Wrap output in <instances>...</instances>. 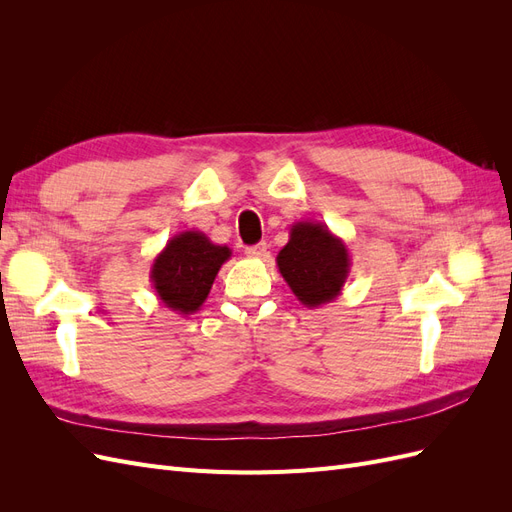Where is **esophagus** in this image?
<instances>
[{
  "label": "esophagus",
  "instance_id": "obj_1",
  "mask_svg": "<svg viewBox=\"0 0 512 512\" xmlns=\"http://www.w3.org/2000/svg\"><path fill=\"white\" fill-rule=\"evenodd\" d=\"M245 254L250 256V258H267V243H258V245H252V247H247L245 250Z\"/></svg>",
  "mask_w": 512,
  "mask_h": 512
}]
</instances>
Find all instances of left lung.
I'll return each mask as SVG.
<instances>
[{
  "mask_svg": "<svg viewBox=\"0 0 512 512\" xmlns=\"http://www.w3.org/2000/svg\"><path fill=\"white\" fill-rule=\"evenodd\" d=\"M350 265L346 243L327 224L312 220L292 224L290 239L277 254V269L294 297L309 309L342 294Z\"/></svg>",
  "mask_w": 512,
  "mask_h": 512,
  "instance_id": "left-lung-1",
  "label": "left lung"
}]
</instances>
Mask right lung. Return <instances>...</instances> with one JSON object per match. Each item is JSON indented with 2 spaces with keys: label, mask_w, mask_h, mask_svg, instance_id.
<instances>
[{
  "label": "right lung",
  "mask_w": 512,
  "mask_h": 512,
  "mask_svg": "<svg viewBox=\"0 0 512 512\" xmlns=\"http://www.w3.org/2000/svg\"><path fill=\"white\" fill-rule=\"evenodd\" d=\"M230 254V247L213 243L205 232H179L153 258L149 277L158 299L181 316L198 312Z\"/></svg>",
  "instance_id": "1"
}]
</instances>
